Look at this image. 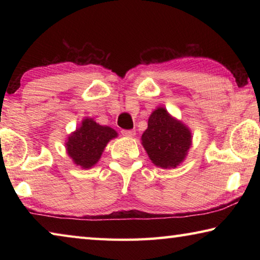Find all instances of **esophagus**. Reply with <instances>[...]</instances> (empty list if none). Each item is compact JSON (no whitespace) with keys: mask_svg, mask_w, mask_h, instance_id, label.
<instances>
[{"mask_svg":"<svg viewBox=\"0 0 260 260\" xmlns=\"http://www.w3.org/2000/svg\"><path fill=\"white\" fill-rule=\"evenodd\" d=\"M121 134L126 136V138H133L135 135V131H131V129H122Z\"/></svg>","mask_w":260,"mask_h":260,"instance_id":"esophagus-1","label":"esophagus"}]
</instances>
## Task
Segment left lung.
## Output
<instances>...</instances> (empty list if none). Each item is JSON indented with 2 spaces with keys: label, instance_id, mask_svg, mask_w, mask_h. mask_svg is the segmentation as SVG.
Here are the masks:
<instances>
[{
  "label": "left lung",
  "instance_id": "obj_1",
  "mask_svg": "<svg viewBox=\"0 0 260 260\" xmlns=\"http://www.w3.org/2000/svg\"><path fill=\"white\" fill-rule=\"evenodd\" d=\"M191 139L190 129L182 121L171 116L165 108H157L149 117L141 141L153 164L175 169L186 158Z\"/></svg>",
  "mask_w": 260,
  "mask_h": 260
}]
</instances>
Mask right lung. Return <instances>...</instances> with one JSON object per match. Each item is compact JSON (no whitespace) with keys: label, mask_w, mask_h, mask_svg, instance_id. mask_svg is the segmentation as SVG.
I'll return each instance as SVG.
<instances>
[{"label":"right lung","mask_w":260,"mask_h":260,"mask_svg":"<svg viewBox=\"0 0 260 260\" xmlns=\"http://www.w3.org/2000/svg\"><path fill=\"white\" fill-rule=\"evenodd\" d=\"M118 133L111 127L101 126L91 118H86L81 126L69 135L65 147L73 162L82 169H90L100 160L104 148Z\"/></svg>","instance_id":"1"}]
</instances>
